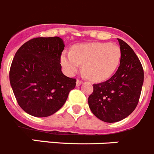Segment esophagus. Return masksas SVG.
I'll list each match as a JSON object with an SVG mask.
<instances>
[{"label":"esophagus","mask_w":154,"mask_h":154,"mask_svg":"<svg viewBox=\"0 0 154 154\" xmlns=\"http://www.w3.org/2000/svg\"><path fill=\"white\" fill-rule=\"evenodd\" d=\"M82 83H83V81H81V80H77V82H76V85L78 87V86L81 85V84H82Z\"/></svg>","instance_id":"34e87169"}]
</instances>
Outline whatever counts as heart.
<instances>
[{
	"label": "heart",
	"mask_w": 154,
	"mask_h": 154,
	"mask_svg": "<svg viewBox=\"0 0 154 154\" xmlns=\"http://www.w3.org/2000/svg\"><path fill=\"white\" fill-rule=\"evenodd\" d=\"M121 58L118 45L109 43H87L73 47L71 52L63 51L60 63L63 71L73 76L84 64V72L91 80L101 82L113 74Z\"/></svg>",
	"instance_id": "1"
}]
</instances>
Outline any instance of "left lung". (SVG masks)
<instances>
[{"label":"left lung","instance_id":"obj_1","mask_svg":"<svg viewBox=\"0 0 154 154\" xmlns=\"http://www.w3.org/2000/svg\"><path fill=\"white\" fill-rule=\"evenodd\" d=\"M121 51L118 69L105 82L94 84L88 97L92 113L106 123L126 118L137 106L143 84V69L132 48L117 38Z\"/></svg>","mask_w":154,"mask_h":154}]
</instances>
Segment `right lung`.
I'll use <instances>...</instances> for the list:
<instances>
[{"label": "right lung", "mask_w": 154, "mask_h": 154, "mask_svg": "<svg viewBox=\"0 0 154 154\" xmlns=\"http://www.w3.org/2000/svg\"><path fill=\"white\" fill-rule=\"evenodd\" d=\"M64 44L59 37H37L15 54L10 83L19 106L28 114L46 117L63 106L76 86V79L61 71Z\"/></svg>", "instance_id": "right-lung-1"}]
</instances>
